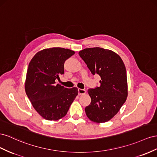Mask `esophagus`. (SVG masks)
Returning a JSON list of instances; mask_svg holds the SVG:
<instances>
[{
	"label": "esophagus",
	"mask_w": 157,
	"mask_h": 157,
	"mask_svg": "<svg viewBox=\"0 0 157 157\" xmlns=\"http://www.w3.org/2000/svg\"><path fill=\"white\" fill-rule=\"evenodd\" d=\"M86 93V90H85V89H78V95H83V94H85Z\"/></svg>",
	"instance_id": "obj_1"
}]
</instances>
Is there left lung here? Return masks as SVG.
<instances>
[{
    "instance_id": "obj_1",
    "label": "left lung",
    "mask_w": 157,
    "mask_h": 157,
    "mask_svg": "<svg viewBox=\"0 0 157 157\" xmlns=\"http://www.w3.org/2000/svg\"><path fill=\"white\" fill-rule=\"evenodd\" d=\"M92 74L100 76V86L89 89L91 103L85 111L94 122H106L118 113L126 101L128 83L126 67L114 52L100 47L79 52Z\"/></svg>"
}]
</instances>
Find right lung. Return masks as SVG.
<instances>
[{"label": "right lung", "instance_id": "add662e5", "mask_svg": "<svg viewBox=\"0 0 157 157\" xmlns=\"http://www.w3.org/2000/svg\"><path fill=\"white\" fill-rule=\"evenodd\" d=\"M75 52L54 47L35 54L30 61L25 83L26 95L33 108L47 120H59L67 114L78 91L56 84L64 73V62Z\"/></svg>", "mask_w": 157, "mask_h": 157}]
</instances>
